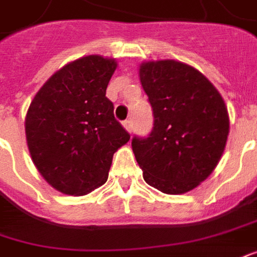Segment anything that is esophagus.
I'll list each match as a JSON object with an SVG mask.
<instances>
[{"label":"esophagus","instance_id":"obj_1","mask_svg":"<svg viewBox=\"0 0 257 257\" xmlns=\"http://www.w3.org/2000/svg\"><path fill=\"white\" fill-rule=\"evenodd\" d=\"M122 125H123V128L126 129V131H128L129 134L132 132V126H134V125H132V121H131V119H126V121L123 122Z\"/></svg>","mask_w":257,"mask_h":257}]
</instances>
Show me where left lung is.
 <instances>
[{"instance_id": "1", "label": "left lung", "mask_w": 257, "mask_h": 257, "mask_svg": "<svg viewBox=\"0 0 257 257\" xmlns=\"http://www.w3.org/2000/svg\"><path fill=\"white\" fill-rule=\"evenodd\" d=\"M153 109V129L134 138L145 181L165 194H184L214 172L225 151L229 115L219 91L201 71L177 60L139 64Z\"/></svg>"}]
</instances>
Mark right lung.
Segmentation results:
<instances>
[{
    "label": "right lung",
    "mask_w": 257,
    "mask_h": 257,
    "mask_svg": "<svg viewBox=\"0 0 257 257\" xmlns=\"http://www.w3.org/2000/svg\"><path fill=\"white\" fill-rule=\"evenodd\" d=\"M118 63L88 55L67 63L33 97L25 135L33 165L52 187L85 195L108 179L114 153L129 134L105 97Z\"/></svg>",
    "instance_id": "obj_1"
}]
</instances>
